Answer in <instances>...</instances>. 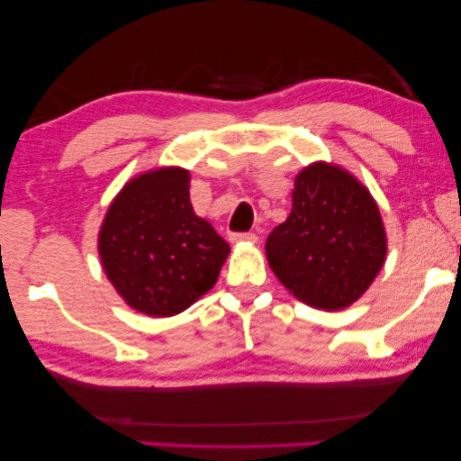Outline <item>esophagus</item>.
Wrapping results in <instances>:
<instances>
[{"label":"esophagus","instance_id":"1","mask_svg":"<svg viewBox=\"0 0 461 461\" xmlns=\"http://www.w3.org/2000/svg\"><path fill=\"white\" fill-rule=\"evenodd\" d=\"M230 241L232 243H243V241L256 243L258 241V235H256V232H232Z\"/></svg>","mask_w":461,"mask_h":461}]
</instances>
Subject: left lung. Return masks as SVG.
Masks as SVG:
<instances>
[{"label":"left lung","instance_id":"8db88e82","mask_svg":"<svg viewBox=\"0 0 461 461\" xmlns=\"http://www.w3.org/2000/svg\"><path fill=\"white\" fill-rule=\"evenodd\" d=\"M267 258L298 300L323 311L350 306L386 258L375 201L344 169L327 163L302 169L292 213L268 235Z\"/></svg>","mask_w":461,"mask_h":461}]
</instances>
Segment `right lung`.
I'll return each mask as SVG.
<instances>
[{
    "mask_svg": "<svg viewBox=\"0 0 461 461\" xmlns=\"http://www.w3.org/2000/svg\"><path fill=\"white\" fill-rule=\"evenodd\" d=\"M188 172L142 174L125 185L106 212L98 251L104 273L131 308L172 317L210 292L229 243L194 216Z\"/></svg>",
    "mask_w": 461,
    "mask_h": 461,
    "instance_id": "right-lung-1",
    "label": "right lung"
}]
</instances>
